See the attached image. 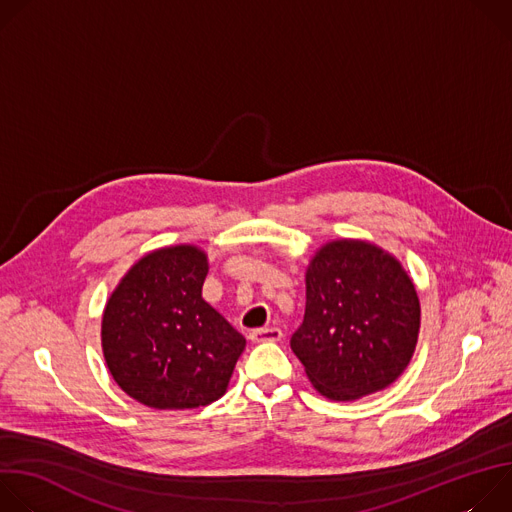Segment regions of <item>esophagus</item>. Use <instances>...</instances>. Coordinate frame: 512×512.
Masks as SVG:
<instances>
[{"instance_id": "obj_1", "label": "esophagus", "mask_w": 512, "mask_h": 512, "mask_svg": "<svg viewBox=\"0 0 512 512\" xmlns=\"http://www.w3.org/2000/svg\"><path fill=\"white\" fill-rule=\"evenodd\" d=\"M251 342H277L283 338V332L277 326H269V328H257L249 334Z\"/></svg>"}]
</instances>
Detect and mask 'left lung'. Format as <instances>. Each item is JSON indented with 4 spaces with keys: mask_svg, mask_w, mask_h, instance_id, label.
Here are the masks:
<instances>
[{
    "mask_svg": "<svg viewBox=\"0 0 512 512\" xmlns=\"http://www.w3.org/2000/svg\"><path fill=\"white\" fill-rule=\"evenodd\" d=\"M421 308L401 263L367 241L326 243L306 271V314L291 350L332 401L377 393L407 369Z\"/></svg>",
    "mask_w": 512,
    "mask_h": 512,
    "instance_id": "left-lung-1",
    "label": "left lung"
}]
</instances>
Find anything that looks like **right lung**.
Returning <instances> with one entry per match:
<instances>
[{"instance_id": "right-lung-1", "label": "right lung", "mask_w": 512, "mask_h": 512, "mask_svg": "<svg viewBox=\"0 0 512 512\" xmlns=\"http://www.w3.org/2000/svg\"><path fill=\"white\" fill-rule=\"evenodd\" d=\"M204 251L176 245L141 257L111 294L101 342L115 383L154 409L221 399L245 338L202 300Z\"/></svg>"}]
</instances>
